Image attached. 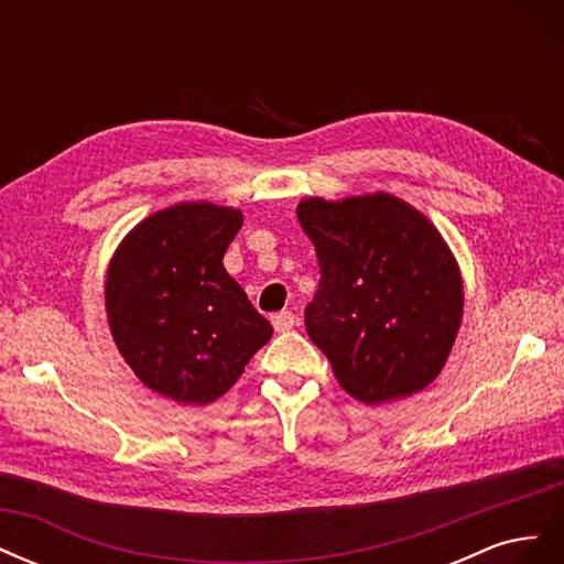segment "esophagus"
Returning <instances> with one entry per match:
<instances>
[{
	"label": "esophagus",
	"instance_id": "34e87169",
	"mask_svg": "<svg viewBox=\"0 0 564 564\" xmlns=\"http://www.w3.org/2000/svg\"><path fill=\"white\" fill-rule=\"evenodd\" d=\"M272 327H275V332H289L296 324V317L292 311H282V313H275L270 317Z\"/></svg>",
	"mask_w": 564,
	"mask_h": 564
}]
</instances>
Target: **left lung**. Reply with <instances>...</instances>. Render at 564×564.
Segmentation results:
<instances>
[{
	"label": "left lung",
	"mask_w": 564,
	"mask_h": 564,
	"mask_svg": "<svg viewBox=\"0 0 564 564\" xmlns=\"http://www.w3.org/2000/svg\"><path fill=\"white\" fill-rule=\"evenodd\" d=\"M296 216L319 261L305 329L338 386L381 404L433 383L464 317L458 263L437 228L388 193L308 197Z\"/></svg>",
	"instance_id": "8db88e82"
}]
</instances>
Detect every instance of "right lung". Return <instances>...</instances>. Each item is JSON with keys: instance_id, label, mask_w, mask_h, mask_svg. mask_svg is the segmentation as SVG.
I'll return each mask as SVG.
<instances>
[{"instance_id": "1", "label": "right lung", "mask_w": 564, "mask_h": 564, "mask_svg": "<svg viewBox=\"0 0 564 564\" xmlns=\"http://www.w3.org/2000/svg\"><path fill=\"white\" fill-rule=\"evenodd\" d=\"M242 212L181 202L155 212L117 247L106 311L115 344L150 390L209 404L242 377L272 327L224 268Z\"/></svg>"}]
</instances>
